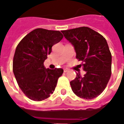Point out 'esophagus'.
Returning <instances> with one entry per match:
<instances>
[{
    "mask_svg": "<svg viewBox=\"0 0 124 124\" xmlns=\"http://www.w3.org/2000/svg\"><path fill=\"white\" fill-rule=\"evenodd\" d=\"M68 71H69V69H64V73H66V72H68Z\"/></svg>",
    "mask_w": 124,
    "mask_h": 124,
    "instance_id": "1",
    "label": "esophagus"
}]
</instances>
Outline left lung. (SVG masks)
Segmentation results:
<instances>
[{
  "label": "left lung",
  "mask_w": 124,
  "mask_h": 124,
  "mask_svg": "<svg viewBox=\"0 0 124 124\" xmlns=\"http://www.w3.org/2000/svg\"><path fill=\"white\" fill-rule=\"evenodd\" d=\"M67 40L73 46L76 58L82 61L86 74L77 73L70 82L72 91L77 96L92 100L104 91L111 75L112 55L108 43L99 33L86 27L62 31Z\"/></svg>",
  "instance_id": "8db88e82"
}]
</instances>
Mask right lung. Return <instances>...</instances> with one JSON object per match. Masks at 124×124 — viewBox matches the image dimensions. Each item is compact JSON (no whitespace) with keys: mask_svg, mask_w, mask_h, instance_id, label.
Masks as SVG:
<instances>
[{"mask_svg":"<svg viewBox=\"0 0 124 124\" xmlns=\"http://www.w3.org/2000/svg\"><path fill=\"white\" fill-rule=\"evenodd\" d=\"M62 38L59 31L38 28L24 37L17 46L13 71L19 87L30 100H44L55 91L64 70L46 69L44 62L52 46Z\"/></svg>","mask_w":124,"mask_h":124,"instance_id":"1","label":"right lung"}]
</instances>
